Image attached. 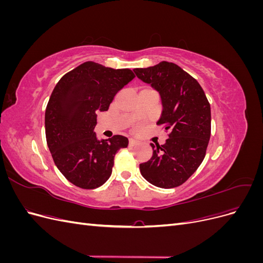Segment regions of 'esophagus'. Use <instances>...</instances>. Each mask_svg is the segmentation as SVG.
<instances>
[{"label": "esophagus", "mask_w": 263, "mask_h": 263, "mask_svg": "<svg viewBox=\"0 0 263 263\" xmlns=\"http://www.w3.org/2000/svg\"><path fill=\"white\" fill-rule=\"evenodd\" d=\"M138 144V141L137 140H135V139H129V146H136Z\"/></svg>", "instance_id": "esophagus-1"}]
</instances>
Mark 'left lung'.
Listing matches in <instances>:
<instances>
[{
    "label": "left lung",
    "mask_w": 263,
    "mask_h": 263,
    "mask_svg": "<svg viewBox=\"0 0 263 263\" xmlns=\"http://www.w3.org/2000/svg\"><path fill=\"white\" fill-rule=\"evenodd\" d=\"M161 97L162 114L157 125L169 132L164 145H154L150 160L140 163L141 176L158 187L183 184L204 160L211 138V105L195 79L176 63L134 69Z\"/></svg>",
    "instance_id": "left-lung-1"
}]
</instances>
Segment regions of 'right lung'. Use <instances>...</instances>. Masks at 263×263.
Returning <instances> with one entry per match:
<instances>
[{
    "mask_svg": "<svg viewBox=\"0 0 263 263\" xmlns=\"http://www.w3.org/2000/svg\"><path fill=\"white\" fill-rule=\"evenodd\" d=\"M130 69L86 61L55 84L45 113L47 145L54 164L78 187L101 186L112 174L114 157L128 139L121 135L98 140L97 114L108 109L116 93L129 83Z\"/></svg>",
    "mask_w": 263,
    "mask_h": 263,
    "instance_id": "1",
    "label": "right lung"
}]
</instances>
